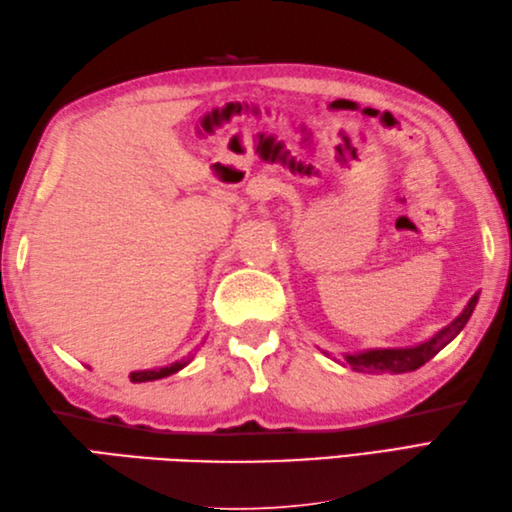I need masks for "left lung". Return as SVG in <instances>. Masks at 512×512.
Here are the masks:
<instances>
[{
    "instance_id": "8db88e82",
    "label": "left lung",
    "mask_w": 512,
    "mask_h": 512,
    "mask_svg": "<svg viewBox=\"0 0 512 512\" xmlns=\"http://www.w3.org/2000/svg\"><path fill=\"white\" fill-rule=\"evenodd\" d=\"M477 303V297L469 301V306L455 319L451 325H447L442 332L433 336L431 341L422 343L418 347H407V350H369L365 354H347V363L354 369V372H365V374H405L413 372V369L422 367L429 358L436 356L444 345L451 343L455 336L469 321L473 314V308Z\"/></svg>"
}]
</instances>
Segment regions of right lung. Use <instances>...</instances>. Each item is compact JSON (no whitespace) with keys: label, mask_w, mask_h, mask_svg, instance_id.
Listing matches in <instances>:
<instances>
[{"label":"right lung","mask_w":512,"mask_h":512,"mask_svg":"<svg viewBox=\"0 0 512 512\" xmlns=\"http://www.w3.org/2000/svg\"><path fill=\"white\" fill-rule=\"evenodd\" d=\"M189 361H180V363H173L169 367H160V369H149V372H132L129 374V380L132 383H147V380H158V378H165V376H171L176 374L178 369H182L184 365H187Z\"/></svg>","instance_id":"1"}]
</instances>
